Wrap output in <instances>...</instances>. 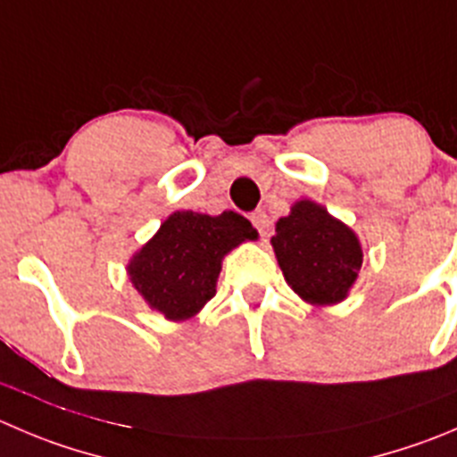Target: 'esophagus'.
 Returning a JSON list of instances; mask_svg holds the SVG:
<instances>
[{
	"instance_id": "34e87169",
	"label": "esophagus",
	"mask_w": 457,
	"mask_h": 457,
	"mask_svg": "<svg viewBox=\"0 0 457 457\" xmlns=\"http://www.w3.org/2000/svg\"><path fill=\"white\" fill-rule=\"evenodd\" d=\"M251 221H253V226L258 228L260 237H267L269 233H271V220H269V215L264 211H255L253 215H251Z\"/></svg>"
}]
</instances>
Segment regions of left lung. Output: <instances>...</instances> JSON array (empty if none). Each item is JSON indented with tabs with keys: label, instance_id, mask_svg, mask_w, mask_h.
<instances>
[{
	"label": "left lung",
	"instance_id": "8db88e82",
	"mask_svg": "<svg viewBox=\"0 0 457 457\" xmlns=\"http://www.w3.org/2000/svg\"><path fill=\"white\" fill-rule=\"evenodd\" d=\"M271 245L285 280L312 305L341 303L361 271L363 251L354 231L310 199L278 220Z\"/></svg>",
	"mask_w": 457,
	"mask_h": 457
}]
</instances>
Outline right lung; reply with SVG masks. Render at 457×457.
<instances>
[{
	"mask_svg": "<svg viewBox=\"0 0 457 457\" xmlns=\"http://www.w3.org/2000/svg\"><path fill=\"white\" fill-rule=\"evenodd\" d=\"M255 237L251 221L233 211L215 217L177 211L134 253L128 276L143 301L168 320L193 319L215 296L221 258Z\"/></svg>",
	"mask_w": 457,
	"mask_h": 457,
	"instance_id": "right-lung-1",
	"label": "right lung"
}]
</instances>
